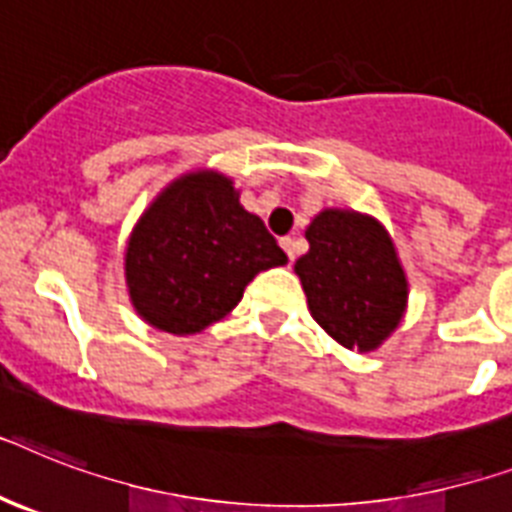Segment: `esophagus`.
Listing matches in <instances>:
<instances>
[{
	"instance_id": "1",
	"label": "esophagus",
	"mask_w": 512,
	"mask_h": 512,
	"mask_svg": "<svg viewBox=\"0 0 512 512\" xmlns=\"http://www.w3.org/2000/svg\"><path fill=\"white\" fill-rule=\"evenodd\" d=\"M281 247H284V252L289 255V263H294V257H297V252H294V239L292 236H284L281 239Z\"/></svg>"
}]
</instances>
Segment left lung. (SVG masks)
I'll return each mask as SVG.
<instances>
[{
    "label": "left lung",
    "instance_id": "left-lung-1",
    "mask_svg": "<svg viewBox=\"0 0 512 512\" xmlns=\"http://www.w3.org/2000/svg\"><path fill=\"white\" fill-rule=\"evenodd\" d=\"M310 249L294 263L307 307L331 339L373 352L400 326L407 276L392 236L376 218L328 207L305 231Z\"/></svg>",
    "mask_w": 512,
    "mask_h": 512
}]
</instances>
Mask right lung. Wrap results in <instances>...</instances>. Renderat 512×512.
<instances>
[{"label":"right lung","instance_id":"right-lung-1","mask_svg":"<svg viewBox=\"0 0 512 512\" xmlns=\"http://www.w3.org/2000/svg\"><path fill=\"white\" fill-rule=\"evenodd\" d=\"M289 257L218 170L176 178L144 210L126 247L136 313L168 334H199L226 318L260 270Z\"/></svg>","mask_w":512,"mask_h":512}]
</instances>
